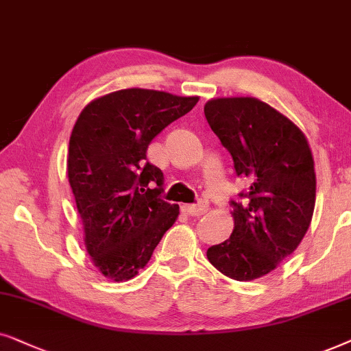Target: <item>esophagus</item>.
Segmentation results:
<instances>
[{
    "label": "esophagus",
    "mask_w": 351,
    "mask_h": 351,
    "mask_svg": "<svg viewBox=\"0 0 351 351\" xmlns=\"http://www.w3.org/2000/svg\"><path fill=\"white\" fill-rule=\"evenodd\" d=\"M208 208V202L207 200H199L197 204H193V205H183L181 210L186 212L188 215H193V217H199V215H204L207 212Z\"/></svg>",
    "instance_id": "34e87169"
}]
</instances>
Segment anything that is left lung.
Segmentation results:
<instances>
[{
	"instance_id": "obj_1",
	"label": "left lung",
	"mask_w": 351,
	"mask_h": 351,
	"mask_svg": "<svg viewBox=\"0 0 351 351\" xmlns=\"http://www.w3.org/2000/svg\"><path fill=\"white\" fill-rule=\"evenodd\" d=\"M212 132L247 188L231 199L234 230L207 258L236 281L268 274L306 234L316 199L306 138L287 117L255 97H219L204 107Z\"/></svg>"
}]
</instances>
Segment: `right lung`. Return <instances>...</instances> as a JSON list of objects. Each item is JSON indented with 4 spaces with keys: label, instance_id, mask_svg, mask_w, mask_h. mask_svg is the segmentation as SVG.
<instances>
[{
    "label": "right lung",
    "instance_id": "obj_1",
    "mask_svg": "<svg viewBox=\"0 0 351 351\" xmlns=\"http://www.w3.org/2000/svg\"><path fill=\"white\" fill-rule=\"evenodd\" d=\"M199 97L130 88L82 110L70 134L67 171L97 269L128 281L147 265L180 213L162 199L163 173L147 162V146Z\"/></svg>",
    "mask_w": 351,
    "mask_h": 351
}]
</instances>
